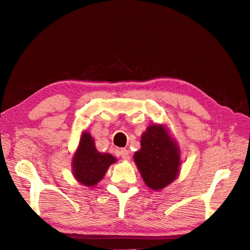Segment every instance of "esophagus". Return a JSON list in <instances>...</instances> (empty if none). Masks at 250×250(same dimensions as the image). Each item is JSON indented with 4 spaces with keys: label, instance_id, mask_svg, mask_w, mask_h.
<instances>
[{
    "label": "esophagus",
    "instance_id": "obj_1",
    "mask_svg": "<svg viewBox=\"0 0 250 250\" xmlns=\"http://www.w3.org/2000/svg\"><path fill=\"white\" fill-rule=\"evenodd\" d=\"M120 156H121V158H122L123 160H126V161L130 160V152H129V150L126 149V148H122V149L120 150Z\"/></svg>",
    "mask_w": 250,
    "mask_h": 250
}]
</instances>
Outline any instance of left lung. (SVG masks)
Returning a JSON list of instances; mask_svg holds the SVG:
<instances>
[{"label":"left lung","mask_w":250,"mask_h":250,"mask_svg":"<svg viewBox=\"0 0 250 250\" xmlns=\"http://www.w3.org/2000/svg\"><path fill=\"white\" fill-rule=\"evenodd\" d=\"M140 145L134 161L146 184L160 190L173 182L179 173L180 156L167 130L161 125H150L142 134Z\"/></svg>","instance_id":"obj_1"}]
</instances>
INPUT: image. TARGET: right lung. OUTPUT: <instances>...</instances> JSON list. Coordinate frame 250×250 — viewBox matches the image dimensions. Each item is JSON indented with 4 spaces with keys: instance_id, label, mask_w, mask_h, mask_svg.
<instances>
[{
    "instance_id": "obj_1",
    "label": "right lung",
    "mask_w": 250,
    "mask_h": 250,
    "mask_svg": "<svg viewBox=\"0 0 250 250\" xmlns=\"http://www.w3.org/2000/svg\"><path fill=\"white\" fill-rule=\"evenodd\" d=\"M116 159L110 153L98 151L91 135L84 132L73 158V174L85 186H94L104 176Z\"/></svg>"
}]
</instances>
